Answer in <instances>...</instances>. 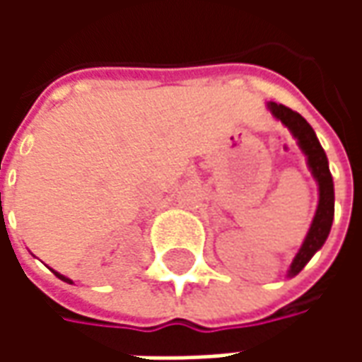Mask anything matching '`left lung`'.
<instances>
[{
  "label": "left lung",
  "mask_w": 362,
  "mask_h": 362,
  "mask_svg": "<svg viewBox=\"0 0 362 362\" xmlns=\"http://www.w3.org/2000/svg\"><path fill=\"white\" fill-rule=\"evenodd\" d=\"M267 110L272 112L275 119H279L283 126L287 127L291 135L296 139L298 149L303 151L306 157V165L308 170L314 176V180L318 184V207L314 213V219L310 223V228L304 236L303 246L298 248L296 256L288 266L287 277H295L303 272V267L312 259V256L324 246L327 240V235L332 230V223H334V178L329 173V165H327L326 151L322 149L318 137L314 134L312 126L306 119L298 114L293 112L287 106L277 103H267Z\"/></svg>",
  "instance_id": "1"
}]
</instances>
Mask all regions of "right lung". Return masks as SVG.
Instances as JSON below:
<instances>
[{"label": "right lung", "instance_id": "add662e5", "mask_svg": "<svg viewBox=\"0 0 362 362\" xmlns=\"http://www.w3.org/2000/svg\"><path fill=\"white\" fill-rule=\"evenodd\" d=\"M52 272H54V269H52ZM54 275H56V277H58V279H62V281H66V283H69V285H71V283H74V281L69 279V277H66V275H62V273H58V272H54Z\"/></svg>", "mask_w": 362, "mask_h": 362}]
</instances>
